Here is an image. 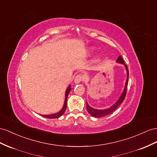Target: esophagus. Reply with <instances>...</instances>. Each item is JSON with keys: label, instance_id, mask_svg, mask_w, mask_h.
Returning a JSON list of instances; mask_svg holds the SVG:
<instances>
[{"label": "esophagus", "instance_id": "esophagus-1", "mask_svg": "<svg viewBox=\"0 0 157 157\" xmlns=\"http://www.w3.org/2000/svg\"><path fill=\"white\" fill-rule=\"evenodd\" d=\"M84 79H85V78H84V76L83 75L78 74L75 76V78L74 79V82L75 83H79L81 82H83Z\"/></svg>", "mask_w": 157, "mask_h": 157}]
</instances>
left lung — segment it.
Returning <instances> with one entry per match:
<instances>
[{"mask_svg":"<svg viewBox=\"0 0 157 157\" xmlns=\"http://www.w3.org/2000/svg\"><path fill=\"white\" fill-rule=\"evenodd\" d=\"M117 62L124 64V66H125V67H126L127 72V80H126L125 86H124V89L123 90V94H121V97L119 98V99L113 104V105H112L111 107L108 108V109H94V108L91 107L89 105H88L87 103H86V107H87V110L88 111V113H89L91 116H93V117H104V116H106L107 115L111 114V113H113V112L121 105V103L123 101V100L124 99V98H125L126 94H127V85H128V67H127L126 64H124V60H123L121 56H119V58L117 59Z\"/></svg>","mask_w":157,"mask_h":157,"instance_id":"left-lung-1","label":"left lung"}]
</instances>
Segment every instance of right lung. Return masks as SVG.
I'll return each instance as SVG.
<instances>
[{
    "label": "right lung",
    "mask_w": 157,
    "mask_h": 157,
    "mask_svg": "<svg viewBox=\"0 0 157 157\" xmlns=\"http://www.w3.org/2000/svg\"><path fill=\"white\" fill-rule=\"evenodd\" d=\"M71 90V87H70V86H69V87H68L67 89L66 90V97H65V101H64V104H63V106L62 107V109L60 110L59 112H58V113H54V114H52V115H42V117H44L46 118H49V119H56V118H58L60 116H62L63 113L64 112H65L66 109V107H67V95L68 94H69L70 91Z\"/></svg>",
    "instance_id": "obj_1"
}]
</instances>
